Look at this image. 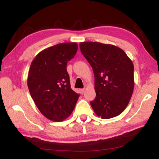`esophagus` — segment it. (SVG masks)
<instances>
[{
    "mask_svg": "<svg viewBox=\"0 0 159 159\" xmlns=\"http://www.w3.org/2000/svg\"><path fill=\"white\" fill-rule=\"evenodd\" d=\"M85 90V88H83V89H80V92H81L82 94H83V93H84Z\"/></svg>",
    "mask_w": 159,
    "mask_h": 159,
    "instance_id": "1",
    "label": "esophagus"
}]
</instances>
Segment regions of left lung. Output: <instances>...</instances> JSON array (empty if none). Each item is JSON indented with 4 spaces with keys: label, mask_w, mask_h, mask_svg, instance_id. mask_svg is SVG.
Segmentation results:
<instances>
[{
    "label": "left lung",
    "mask_w": 159,
    "mask_h": 159,
    "mask_svg": "<svg viewBox=\"0 0 159 159\" xmlns=\"http://www.w3.org/2000/svg\"><path fill=\"white\" fill-rule=\"evenodd\" d=\"M80 48L95 75L96 98L90 102L94 112L103 119L124 111L134 90V66L120 48L98 42H82Z\"/></svg>",
    "instance_id": "left-lung-1"
}]
</instances>
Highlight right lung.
Masks as SVG:
<instances>
[{
    "label": "right lung",
    "instance_id": "1",
    "mask_svg": "<svg viewBox=\"0 0 159 159\" xmlns=\"http://www.w3.org/2000/svg\"><path fill=\"white\" fill-rule=\"evenodd\" d=\"M76 43H62L42 50L29 71L27 85L37 108L48 119L65 120L73 111L79 95L71 89L66 64L76 55Z\"/></svg>",
    "mask_w": 159,
    "mask_h": 159
}]
</instances>
